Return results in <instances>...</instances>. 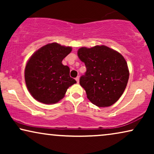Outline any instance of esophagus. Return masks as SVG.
<instances>
[{
	"label": "esophagus",
	"mask_w": 154,
	"mask_h": 154,
	"mask_svg": "<svg viewBox=\"0 0 154 154\" xmlns=\"http://www.w3.org/2000/svg\"><path fill=\"white\" fill-rule=\"evenodd\" d=\"M79 79H80L79 76H77L76 78H75V81H77V83H79Z\"/></svg>",
	"instance_id": "34e87169"
}]
</instances>
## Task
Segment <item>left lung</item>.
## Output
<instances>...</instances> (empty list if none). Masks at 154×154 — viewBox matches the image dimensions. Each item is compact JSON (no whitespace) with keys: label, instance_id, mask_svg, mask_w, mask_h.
<instances>
[{"label":"left lung","instance_id":"left-lung-1","mask_svg":"<svg viewBox=\"0 0 154 154\" xmlns=\"http://www.w3.org/2000/svg\"><path fill=\"white\" fill-rule=\"evenodd\" d=\"M78 56L86 67L80 85L85 89L88 100L100 107L116 102L129 79V70L123 57L105 45L81 48Z\"/></svg>","mask_w":154,"mask_h":154}]
</instances>
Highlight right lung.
<instances>
[{
	"mask_svg": "<svg viewBox=\"0 0 154 154\" xmlns=\"http://www.w3.org/2000/svg\"><path fill=\"white\" fill-rule=\"evenodd\" d=\"M71 47L49 43L38 50L25 67L26 87L35 100L43 104H55L64 97L69 87L76 83L70 77V69L62 64Z\"/></svg>",
	"mask_w": 154,
	"mask_h": 154,
	"instance_id": "add662e5",
	"label": "right lung"
}]
</instances>
